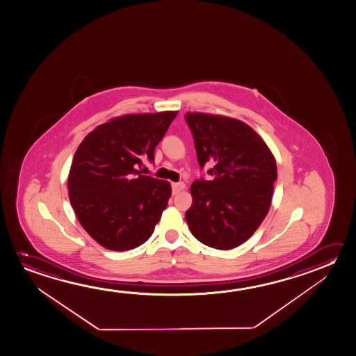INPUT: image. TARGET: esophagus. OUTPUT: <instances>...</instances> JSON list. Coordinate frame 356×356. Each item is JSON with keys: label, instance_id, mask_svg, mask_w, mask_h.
Instances as JSON below:
<instances>
[{"label": "esophagus", "instance_id": "obj_1", "mask_svg": "<svg viewBox=\"0 0 356 356\" xmlns=\"http://www.w3.org/2000/svg\"><path fill=\"white\" fill-rule=\"evenodd\" d=\"M184 188H186V186H184V183H183V181L173 183V184H172V193H173V195H177L178 193H181Z\"/></svg>", "mask_w": 356, "mask_h": 356}]
</instances>
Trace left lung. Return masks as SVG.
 <instances>
[{"label":"left lung","mask_w":356,"mask_h":356,"mask_svg":"<svg viewBox=\"0 0 356 356\" xmlns=\"http://www.w3.org/2000/svg\"><path fill=\"white\" fill-rule=\"evenodd\" d=\"M197 162L211 181L191 186L193 203L186 219L194 237L218 250L245 243L261 225L271 205L277 178L275 157L264 140L240 120L186 113Z\"/></svg>","instance_id":"1"}]
</instances>
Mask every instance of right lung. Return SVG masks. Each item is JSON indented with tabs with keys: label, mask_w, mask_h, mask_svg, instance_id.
<instances>
[{
	"label": "right lung",
	"mask_w": 356,
	"mask_h": 356,
	"mask_svg": "<svg viewBox=\"0 0 356 356\" xmlns=\"http://www.w3.org/2000/svg\"><path fill=\"white\" fill-rule=\"evenodd\" d=\"M177 111L124 115L97 126L74 154L70 204L81 226L108 250L126 251L151 237L172 193L170 184L141 175L154 161Z\"/></svg>",
	"instance_id": "add662e5"
}]
</instances>
